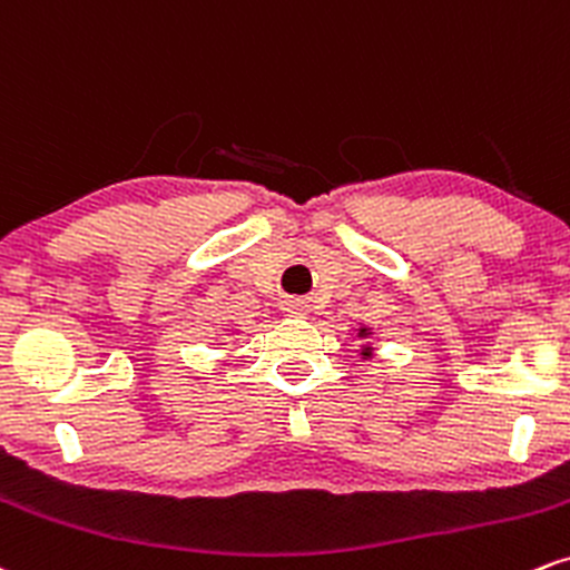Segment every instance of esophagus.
<instances>
[{"label":"esophagus","instance_id":"1","mask_svg":"<svg viewBox=\"0 0 570 570\" xmlns=\"http://www.w3.org/2000/svg\"><path fill=\"white\" fill-rule=\"evenodd\" d=\"M285 312H287V314H293V317H304V314L309 312V306H306L304 301L293 298V301H285Z\"/></svg>","mask_w":570,"mask_h":570}]
</instances>
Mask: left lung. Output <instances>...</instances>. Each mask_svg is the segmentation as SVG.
<instances>
[{"label": "left lung", "mask_w": 570, "mask_h": 570, "mask_svg": "<svg viewBox=\"0 0 570 570\" xmlns=\"http://www.w3.org/2000/svg\"><path fill=\"white\" fill-rule=\"evenodd\" d=\"M365 336H367V327H360V338H365ZM363 354L367 357V354H371V346H365Z\"/></svg>", "instance_id": "1"}]
</instances>
